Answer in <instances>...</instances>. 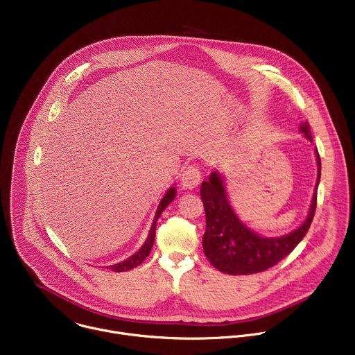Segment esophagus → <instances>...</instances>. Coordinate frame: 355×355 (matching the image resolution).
<instances>
[{"label":"esophagus","instance_id":"obj_1","mask_svg":"<svg viewBox=\"0 0 355 355\" xmlns=\"http://www.w3.org/2000/svg\"><path fill=\"white\" fill-rule=\"evenodd\" d=\"M201 182V173H200V169L198 166L196 165H190L187 166L183 172H182V178H180V183H182V187L183 189H194L200 184Z\"/></svg>","mask_w":355,"mask_h":355}]
</instances>
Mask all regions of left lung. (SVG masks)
I'll return each instance as SVG.
<instances>
[{
    "label": "left lung",
    "instance_id": "1",
    "mask_svg": "<svg viewBox=\"0 0 355 355\" xmlns=\"http://www.w3.org/2000/svg\"><path fill=\"white\" fill-rule=\"evenodd\" d=\"M300 132L312 143L306 122H301ZM315 158L318 166L316 183L304 222L293 232L275 237L257 233L239 218L229 201L222 175L218 171L211 172L201 183L200 194L207 219L202 248L214 268L227 275L258 273L269 269L295 248L306 234L316 208V193L320 180V158L316 148Z\"/></svg>",
    "mask_w": 355,
    "mask_h": 355
}]
</instances>
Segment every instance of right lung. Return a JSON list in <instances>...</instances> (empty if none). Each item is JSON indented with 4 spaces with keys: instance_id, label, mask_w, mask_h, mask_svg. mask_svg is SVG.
<instances>
[{
    "instance_id": "obj_1",
    "label": "right lung",
    "mask_w": 355,
    "mask_h": 355,
    "mask_svg": "<svg viewBox=\"0 0 355 355\" xmlns=\"http://www.w3.org/2000/svg\"><path fill=\"white\" fill-rule=\"evenodd\" d=\"M175 197H176V187H175V184H172V186L168 189V191L165 193V196L162 197V200L159 201V204H158V208H157L155 215H154L153 225H151V227H150V232H148V236H147L144 244H143L133 255H130L129 258H126V259H123V261H121V262H118V263H114V265L107 266L108 269H112L114 272H126V270H130V269L139 266V265L148 257V254H150V251H151V248H153L154 240H155L157 220H158V218L161 216V214L164 212V209L175 200Z\"/></svg>"
}]
</instances>
